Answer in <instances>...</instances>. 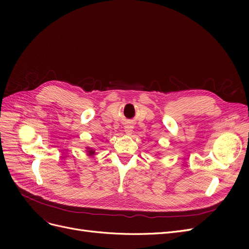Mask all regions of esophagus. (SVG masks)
<instances>
[{
	"label": "esophagus",
	"instance_id": "esophagus-1",
	"mask_svg": "<svg viewBox=\"0 0 249 249\" xmlns=\"http://www.w3.org/2000/svg\"><path fill=\"white\" fill-rule=\"evenodd\" d=\"M125 133L127 134V135H130V134H132V126L131 125H126L125 127Z\"/></svg>",
	"mask_w": 249,
	"mask_h": 249
}]
</instances>
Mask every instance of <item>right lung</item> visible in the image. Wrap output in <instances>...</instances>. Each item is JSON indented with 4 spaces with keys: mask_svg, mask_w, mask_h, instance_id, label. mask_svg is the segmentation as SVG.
<instances>
[{
    "mask_svg": "<svg viewBox=\"0 0 249 249\" xmlns=\"http://www.w3.org/2000/svg\"><path fill=\"white\" fill-rule=\"evenodd\" d=\"M88 153H89V155H93V154H94V152H93V150H89V152H88Z\"/></svg>",
    "mask_w": 249,
    "mask_h": 249,
    "instance_id": "obj_1",
    "label": "right lung"
}]
</instances>
